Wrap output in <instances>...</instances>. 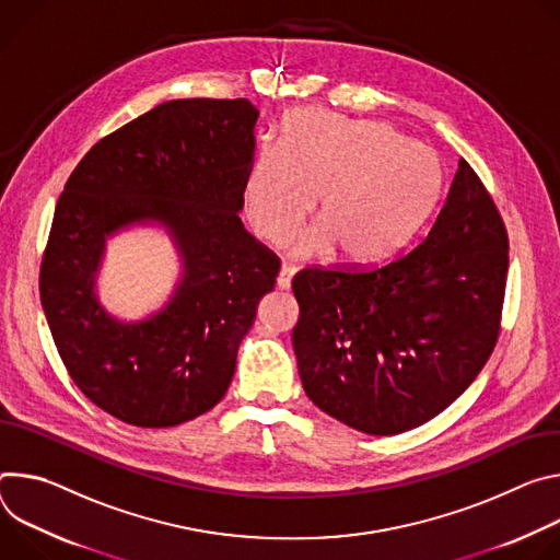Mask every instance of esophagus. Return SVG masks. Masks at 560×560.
I'll use <instances>...</instances> for the list:
<instances>
[{
    "label": "esophagus",
    "mask_w": 560,
    "mask_h": 560,
    "mask_svg": "<svg viewBox=\"0 0 560 560\" xmlns=\"http://www.w3.org/2000/svg\"><path fill=\"white\" fill-rule=\"evenodd\" d=\"M293 276H295V267H291V265H282V267H280V271H278V280H276L278 289H289V287H291V280H293Z\"/></svg>",
    "instance_id": "esophagus-1"
}]
</instances>
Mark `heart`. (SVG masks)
I'll return each instance as SVG.
<instances>
[{
    "mask_svg": "<svg viewBox=\"0 0 560 560\" xmlns=\"http://www.w3.org/2000/svg\"><path fill=\"white\" fill-rule=\"evenodd\" d=\"M441 162L385 121L304 108L284 121L280 144L265 142L244 182L254 231L280 244L316 200V220L293 244L298 258L336 256L355 267L392 258L439 200Z\"/></svg>",
    "mask_w": 560,
    "mask_h": 560,
    "instance_id": "obj_1",
    "label": "heart"
}]
</instances>
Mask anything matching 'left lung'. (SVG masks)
Listing matches in <instances>:
<instances>
[{
  "instance_id": "obj_1",
  "label": "left lung",
  "mask_w": 560,
  "mask_h": 560,
  "mask_svg": "<svg viewBox=\"0 0 560 560\" xmlns=\"http://www.w3.org/2000/svg\"><path fill=\"white\" fill-rule=\"evenodd\" d=\"M508 252L499 209L460 160L436 222L413 252L371 271L295 273L293 351L306 396L371 436L439 416L499 340Z\"/></svg>"
}]
</instances>
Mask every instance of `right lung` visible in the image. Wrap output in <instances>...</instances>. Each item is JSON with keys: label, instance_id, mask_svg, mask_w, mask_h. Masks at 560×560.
<instances>
[{"label": "right lung", "instance_id": "add662e5", "mask_svg": "<svg viewBox=\"0 0 560 560\" xmlns=\"http://www.w3.org/2000/svg\"><path fill=\"white\" fill-rule=\"evenodd\" d=\"M260 110L248 100H171L100 140L59 196L39 271L55 347L82 394L136 427L215 407L280 260L240 220ZM162 225L183 262L160 313L110 317L96 298L105 240Z\"/></svg>", "mask_w": 560, "mask_h": 560}]
</instances>
